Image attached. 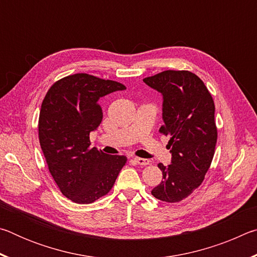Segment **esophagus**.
Returning <instances> with one entry per match:
<instances>
[{
  "label": "esophagus",
  "mask_w": 257,
  "mask_h": 257,
  "mask_svg": "<svg viewBox=\"0 0 257 257\" xmlns=\"http://www.w3.org/2000/svg\"><path fill=\"white\" fill-rule=\"evenodd\" d=\"M135 162L138 163L139 165H147L150 164V160H146V159H143V158H134Z\"/></svg>",
  "instance_id": "obj_1"
}]
</instances>
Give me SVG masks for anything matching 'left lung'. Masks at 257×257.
Returning a JSON list of instances; mask_svg holds the SVG:
<instances>
[{
	"instance_id": "1",
	"label": "left lung",
	"mask_w": 257,
	"mask_h": 257,
	"mask_svg": "<svg viewBox=\"0 0 257 257\" xmlns=\"http://www.w3.org/2000/svg\"><path fill=\"white\" fill-rule=\"evenodd\" d=\"M162 94L160 133L170 137L171 164L159 163L163 180L152 190L167 203L185 199L198 188L214 155L217 130L215 106L206 86L195 73L167 70L143 79Z\"/></svg>"
}]
</instances>
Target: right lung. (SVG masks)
Returning a JSON list of instances; mask_svg holds the SVG:
<instances>
[{"label": "right lung", "instance_id": "obj_1", "mask_svg": "<svg viewBox=\"0 0 257 257\" xmlns=\"http://www.w3.org/2000/svg\"><path fill=\"white\" fill-rule=\"evenodd\" d=\"M125 86L87 73L52 85L42 103L38 136L49 170L64 196L90 204L106 195L127 162L124 155L90 149L89 134L102 122L98 99Z\"/></svg>", "mask_w": 257, "mask_h": 257}]
</instances>
